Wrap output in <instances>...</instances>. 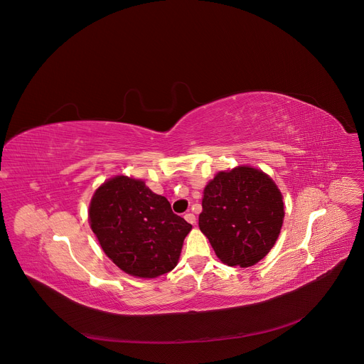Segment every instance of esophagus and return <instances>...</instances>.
I'll return each mask as SVG.
<instances>
[{
    "mask_svg": "<svg viewBox=\"0 0 364 364\" xmlns=\"http://www.w3.org/2000/svg\"><path fill=\"white\" fill-rule=\"evenodd\" d=\"M184 218H186V221H187V223H190V224H196V215H194L193 213H187V214H184Z\"/></svg>",
    "mask_w": 364,
    "mask_h": 364,
    "instance_id": "obj_1",
    "label": "esophagus"
}]
</instances>
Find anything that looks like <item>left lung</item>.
Segmentation results:
<instances>
[{
	"instance_id": "left-lung-1",
	"label": "left lung",
	"mask_w": 364,
	"mask_h": 364,
	"mask_svg": "<svg viewBox=\"0 0 364 364\" xmlns=\"http://www.w3.org/2000/svg\"><path fill=\"white\" fill-rule=\"evenodd\" d=\"M284 217L274 181L257 168L218 173L204 188L198 227L227 266L250 267L274 246Z\"/></svg>"
}]
</instances>
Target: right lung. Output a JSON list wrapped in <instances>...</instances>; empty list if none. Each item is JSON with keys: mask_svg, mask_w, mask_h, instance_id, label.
<instances>
[{"mask_svg": "<svg viewBox=\"0 0 364 364\" xmlns=\"http://www.w3.org/2000/svg\"><path fill=\"white\" fill-rule=\"evenodd\" d=\"M88 218L112 263L144 279L177 266L183 241L191 230L190 223L173 213L166 197L126 176L108 180L94 193Z\"/></svg>", "mask_w": 364, "mask_h": 364, "instance_id": "right-lung-1", "label": "right lung"}]
</instances>
